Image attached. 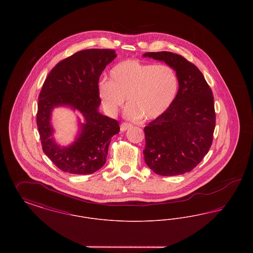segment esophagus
<instances>
[{"label": "esophagus", "mask_w": 253, "mask_h": 253, "mask_svg": "<svg viewBox=\"0 0 253 253\" xmlns=\"http://www.w3.org/2000/svg\"><path fill=\"white\" fill-rule=\"evenodd\" d=\"M132 124L131 123H128V122H123V123H121V130L122 132H124V131H126V130H128V129H130V128H132Z\"/></svg>", "instance_id": "obj_1"}]
</instances>
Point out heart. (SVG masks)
<instances>
[{"label":"heart","mask_w":253,"mask_h":253,"mask_svg":"<svg viewBox=\"0 0 253 253\" xmlns=\"http://www.w3.org/2000/svg\"><path fill=\"white\" fill-rule=\"evenodd\" d=\"M178 87L177 75L168 65L126 60L111 69L110 81L98 84V95L109 114H116L126 97L127 117L153 120L170 107Z\"/></svg>","instance_id":"b5f03b06"}]
</instances>
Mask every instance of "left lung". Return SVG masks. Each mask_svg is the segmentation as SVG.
<instances>
[{"label": "left lung", "mask_w": 253, "mask_h": 253, "mask_svg": "<svg viewBox=\"0 0 253 253\" xmlns=\"http://www.w3.org/2000/svg\"><path fill=\"white\" fill-rule=\"evenodd\" d=\"M144 57L163 60L177 75L179 89L170 107L144 128V159L157 174L173 176L195 168L212 144L213 95L203 74L191 61L167 51Z\"/></svg>", "instance_id": "8db88e82"}]
</instances>
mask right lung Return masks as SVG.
Wrapping results in <instances>:
<instances>
[{
    "instance_id": "right-lung-1",
    "label": "right lung",
    "mask_w": 253,
    "mask_h": 253,
    "mask_svg": "<svg viewBox=\"0 0 253 253\" xmlns=\"http://www.w3.org/2000/svg\"><path fill=\"white\" fill-rule=\"evenodd\" d=\"M117 57L113 49H86L60 61L49 73L39 95L37 126L44 154L64 172L91 174L101 168L119 121L98 113L101 102L98 81L106 65ZM64 105L80 110L85 123L76 141L60 147L51 137L50 113Z\"/></svg>"
}]
</instances>
